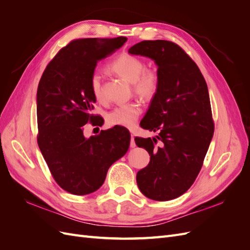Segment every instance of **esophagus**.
Returning <instances> with one entry per match:
<instances>
[{
  "label": "esophagus",
  "mask_w": 250,
  "mask_h": 250,
  "mask_svg": "<svg viewBox=\"0 0 250 250\" xmlns=\"http://www.w3.org/2000/svg\"><path fill=\"white\" fill-rule=\"evenodd\" d=\"M130 147L134 148L135 147V142H134V137L131 134V139H130Z\"/></svg>",
  "instance_id": "34e87169"
}]
</instances>
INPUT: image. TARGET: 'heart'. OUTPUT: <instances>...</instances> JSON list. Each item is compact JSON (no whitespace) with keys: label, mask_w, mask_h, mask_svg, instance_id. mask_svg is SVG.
I'll list each match as a JSON object with an SVG mask.
<instances>
[{"label":"heart","mask_w":250,"mask_h":250,"mask_svg":"<svg viewBox=\"0 0 250 250\" xmlns=\"http://www.w3.org/2000/svg\"><path fill=\"white\" fill-rule=\"evenodd\" d=\"M146 64L139 57L123 53L108 64V70L127 81L132 82L133 93L143 100H151L160 88V76L151 69H145ZM90 90L97 100L102 99V81L99 74L95 73L90 78ZM142 112L138 102L120 105L110 110L106 121L109 125L132 127Z\"/></svg>","instance_id":"b5f03b06"}]
</instances>
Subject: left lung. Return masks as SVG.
I'll use <instances>...</instances> for the list:
<instances>
[{"instance_id":"left-lung-1","label":"left lung","mask_w":250,"mask_h":250,"mask_svg":"<svg viewBox=\"0 0 250 250\" xmlns=\"http://www.w3.org/2000/svg\"><path fill=\"white\" fill-rule=\"evenodd\" d=\"M128 53L153 59L160 76V88L140 123L158 135L134 139L150 155L137 174L138 187L152 200L177 198L194 184L214 134L207 82L193 59L172 42L143 41Z\"/></svg>"}]
</instances>
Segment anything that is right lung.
Segmentation results:
<instances>
[{
  "label": "right lung",
  "mask_w": 250,
  "mask_h": 250,
  "mask_svg": "<svg viewBox=\"0 0 250 250\" xmlns=\"http://www.w3.org/2000/svg\"><path fill=\"white\" fill-rule=\"evenodd\" d=\"M127 41L74 40L60 50L44 70L37 88V144L53 178L74 195L99 188L110 166L129 148L130 133L115 126L86 139L83 126L98 116L92 113L96 98L90 78L99 60L111 55Z\"/></svg>",
  "instance_id": "add662e5"
}]
</instances>
